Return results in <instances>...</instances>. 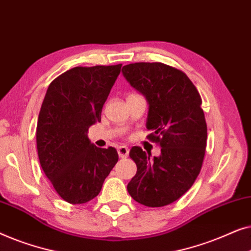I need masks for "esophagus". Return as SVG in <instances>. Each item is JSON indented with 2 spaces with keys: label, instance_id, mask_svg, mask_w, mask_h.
Masks as SVG:
<instances>
[{
  "label": "esophagus",
  "instance_id": "1",
  "mask_svg": "<svg viewBox=\"0 0 251 251\" xmlns=\"http://www.w3.org/2000/svg\"><path fill=\"white\" fill-rule=\"evenodd\" d=\"M118 154L120 157H126L129 155V150L126 146H120L118 149Z\"/></svg>",
  "mask_w": 251,
  "mask_h": 251
}]
</instances>
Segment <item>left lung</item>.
I'll return each instance as SVG.
<instances>
[{
  "instance_id": "8db88e82",
  "label": "left lung",
  "mask_w": 251,
  "mask_h": 251,
  "mask_svg": "<svg viewBox=\"0 0 251 251\" xmlns=\"http://www.w3.org/2000/svg\"><path fill=\"white\" fill-rule=\"evenodd\" d=\"M122 74L146 98L149 138L161 147L154 157L138 146L130 150L137 173L126 188L138 203L163 207L186 193L200 174L207 145L201 97L186 74L166 64H129Z\"/></svg>"
}]
</instances>
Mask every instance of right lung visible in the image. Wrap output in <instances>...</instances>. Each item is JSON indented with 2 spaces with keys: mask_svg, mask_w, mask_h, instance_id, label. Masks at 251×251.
<instances>
[{
  "mask_svg": "<svg viewBox=\"0 0 251 251\" xmlns=\"http://www.w3.org/2000/svg\"><path fill=\"white\" fill-rule=\"evenodd\" d=\"M121 66L74 67L47 90L37 119V154L43 173L68 203L82 204L97 197L119 160L114 147L99 149L87 132L101 120Z\"/></svg>",
  "mask_w": 251,
  "mask_h": 251,
  "instance_id": "1",
  "label": "right lung"
}]
</instances>
